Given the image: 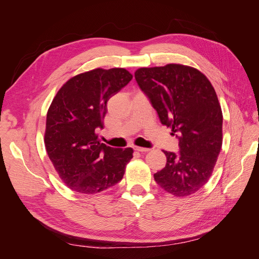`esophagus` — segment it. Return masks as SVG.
<instances>
[{
    "label": "esophagus",
    "instance_id": "obj_1",
    "mask_svg": "<svg viewBox=\"0 0 259 259\" xmlns=\"http://www.w3.org/2000/svg\"><path fill=\"white\" fill-rule=\"evenodd\" d=\"M134 149L136 151H138V152H148V151H150V149L149 148H143V147H134Z\"/></svg>",
    "mask_w": 259,
    "mask_h": 259
}]
</instances>
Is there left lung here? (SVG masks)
Masks as SVG:
<instances>
[{
    "mask_svg": "<svg viewBox=\"0 0 259 259\" xmlns=\"http://www.w3.org/2000/svg\"><path fill=\"white\" fill-rule=\"evenodd\" d=\"M135 79L161 123L178 138L179 152L163 151L166 165L154 180L175 197L199 191L223 145V113L213 85L199 70L177 64L139 68Z\"/></svg>",
    "mask_w": 259,
    "mask_h": 259,
    "instance_id": "left-lung-1",
    "label": "left lung"
}]
</instances>
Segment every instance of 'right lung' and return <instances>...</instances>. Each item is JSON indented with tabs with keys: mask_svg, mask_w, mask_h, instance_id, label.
Wrapping results in <instances>:
<instances>
[{
	"mask_svg": "<svg viewBox=\"0 0 259 259\" xmlns=\"http://www.w3.org/2000/svg\"><path fill=\"white\" fill-rule=\"evenodd\" d=\"M133 79L123 68L94 69L71 77L54 97L46 115L44 143L49 158L70 189L94 194L123 178L133 149L98 142L107 101Z\"/></svg>",
	"mask_w": 259,
	"mask_h": 259,
	"instance_id": "right-lung-1",
	"label": "right lung"
}]
</instances>
